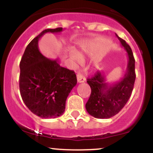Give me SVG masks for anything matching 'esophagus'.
Listing matches in <instances>:
<instances>
[{
	"instance_id": "1",
	"label": "esophagus",
	"mask_w": 153,
	"mask_h": 153,
	"mask_svg": "<svg viewBox=\"0 0 153 153\" xmlns=\"http://www.w3.org/2000/svg\"><path fill=\"white\" fill-rule=\"evenodd\" d=\"M77 80H78V82H83L85 81V78L80 73H78L77 74Z\"/></svg>"
}]
</instances>
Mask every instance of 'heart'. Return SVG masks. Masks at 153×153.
Wrapping results in <instances>:
<instances>
[{
	"mask_svg": "<svg viewBox=\"0 0 153 153\" xmlns=\"http://www.w3.org/2000/svg\"><path fill=\"white\" fill-rule=\"evenodd\" d=\"M71 57L73 59V61L75 62V64L79 65L82 62V54H78L75 51H72V52H71Z\"/></svg>",
	"mask_w": 153,
	"mask_h": 153,
	"instance_id": "1",
	"label": "heart"
}]
</instances>
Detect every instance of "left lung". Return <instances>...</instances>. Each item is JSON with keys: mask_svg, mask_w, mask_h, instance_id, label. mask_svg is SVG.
Masks as SVG:
<instances>
[{"mask_svg": "<svg viewBox=\"0 0 153 153\" xmlns=\"http://www.w3.org/2000/svg\"><path fill=\"white\" fill-rule=\"evenodd\" d=\"M116 36L127 52L128 63L127 71L119 82L114 84L106 82V75L97 71L87 82L91 88L90 98L85 108L89 114L98 119H108L119 113L130 98L136 78L135 60L131 47L122 38Z\"/></svg>", "mask_w": 153, "mask_h": 153, "instance_id": "8db88e82", "label": "left lung"}]
</instances>
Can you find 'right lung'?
<instances>
[{"instance_id": "add662e5", "label": "right lung", "mask_w": 153, "mask_h": 153, "mask_svg": "<svg viewBox=\"0 0 153 153\" xmlns=\"http://www.w3.org/2000/svg\"><path fill=\"white\" fill-rule=\"evenodd\" d=\"M62 31L59 27L42 31L27 45L20 62L22 100L33 114L43 119L56 118L64 113L67 98L77 84L74 71L47 58L39 50V39L45 33Z\"/></svg>"}]
</instances>
